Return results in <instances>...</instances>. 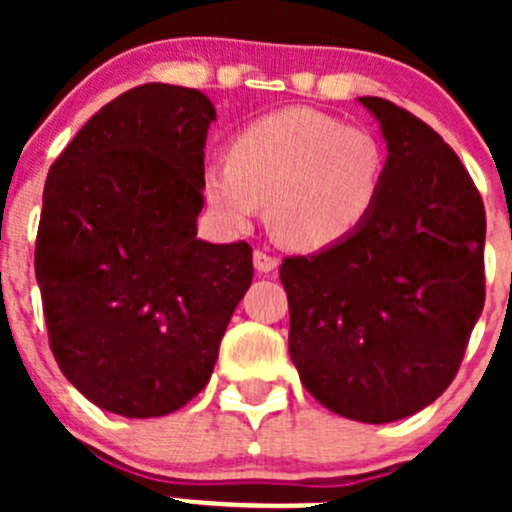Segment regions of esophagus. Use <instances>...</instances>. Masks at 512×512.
Wrapping results in <instances>:
<instances>
[{"label":"esophagus","instance_id":"34e87169","mask_svg":"<svg viewBox=\"0 0 512 512\" xmlns=\"http://www.w3.org/2000/svg\"><path fill=\"white\" fill-rule=\"evenodd\" d=\"M252 262H255V270L260 272V275H272V272L280 267V260H277V257L267 255V252H262V250H255Z\"/></svg>","mask_w":512,"mask_h":512}]
</instances>
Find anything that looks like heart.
Segmentation results:
<instances>
[{
  "mask_svg": "<svg viewBox=\"0 0 512 512\" xmlns=\"http://www.w3.org/2000/svg\"><path fill=\"white\" fill-rule=\"evenodd\" d=\"M386 151L361 126L314 108H285L237 133L230 160L203 170V198L220 227L245 230L265 205L267 227L292 250L342 242L371 215Z\"/></svg>",
  "mask_w": 512,
  "mask_h": 512,
  "instance_id": "b5f03b06",
  "label": "heart"
}]
</instances>
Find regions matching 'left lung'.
Here are the masks:
<instances>
[{
  "label": "left lung",
  "mask_w": 512,
  "mask_h": 512,
  "mask_svg": "<svg viewBox=\"0 0 512 512\" xmlns=\"http://www.w3.org/2000/svg\"><path fill=\"white\" fill-rule=\"evenodd\" d=\"M361 106L386 141L379 203L342 242L287 257L289 356L304 389L361 423L414 416L456 376L485 302V210L451 146L404 108Z\"/></svg>",
  "instance_id": "obj_1"
}]
</instances>
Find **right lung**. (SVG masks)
Returning <instances> with one entry per match:
<instances>
[{
    "mask_svg": "<svg viewBox=\"0 0 512 512\" xmlns=\"http://www.w3.org/2000/svg\"><path fill=\"white\" fill-rule=\"evenodd\" d=\"M215 118L203 91L136 86L46 175L34 272L51 352L111 414L156 418L198 396L252 285L247 242L198 237Z\"/></svg>",
    "mask_w": 512,
    "mask_h": 512,
    "instance_id": "obj_1",
    "label": "right lung"
}]
</instances>
